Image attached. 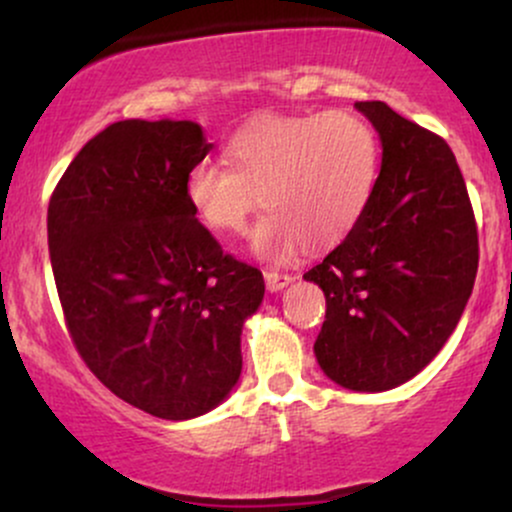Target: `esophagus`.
<instances>
[{
	"mask_svg": "<svg viewBox=\"0 0 512 512\" xmlns=\"http://www.w3.org/2000/svg\"><path fill=\"white\" fill-rule=\"evenodd\" d=\"M293 281V276L291 274H281V272H274V269H267V272H264V284H267V289L269 291H281L284 289V286H289Z\"/></svg>",
	"mask_w": 512,
	"mask_h": 512,
	"instance_id": "1",
	"label": "esophagus"
}]
</instances>
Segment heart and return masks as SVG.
<instances>
[{
  "instance_id": "1",
  "label": "heart",
  "mask_w": 512,
  "mask_h": 512,
  "mask_svg": "<svg viewBox=\"0 0 512 512\" xmlns=\"http://www.w3.org/2000/svg\"><path fill=\"white\" fill-rule=\"evenodd\" d=\"M226 156L231 166L202 161L187 173V199L219 236H243L264 204L255 250L267 260L344 240L380 170L378 134L346 110L257 117L233 134Z\"/></svg>"
}]
</instances>
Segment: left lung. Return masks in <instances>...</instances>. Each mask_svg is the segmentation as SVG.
<instances>
[{"label":"left lung","instance_id":"8db88e82","mask_svg":"<svg viewBox=\"0 0 512 512\" xmlns=\"http://www.w3.org/2000/svg\"><path fill=\"white\" fill-rule=\"evenodd\" d=\"M383 144L373 197L354 231L303 279L325 291L315 356L356 392L407 383L460 322L479 267L467 185L443 137L383 101H358Z\"/></svg>","mask_w":512,"mask_h":512}]
</instances>
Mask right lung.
<instances>
[{
    "label": "right lung",
    "instance_id": "right-lung-1",
    "mask_svg": "<svg viewBox=\"0 0 512 512\" xmlns=\"http://www.w3.org/2000/svg\"><path fill=\"white\" fill-rule=\"evenodd\" d=\"M211 144L190 120H122L74 156L48 207V245L69 337L132 407L182 421L238 383L260 269L221 250L187 199Z\"/></svg>",
    "mask_w": 512,
    "mask_h": 512
}]
</instances>
